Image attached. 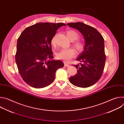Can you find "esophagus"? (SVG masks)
<instances>
[{
  "instance_id": "obj_1",
  "label": "esophagus",
  "mask_w": 124,
  "mask_h": 124,
  "mask_svg": "<svg viewBox=\"0 0 124 124\" xmlns=\"http://www.w3.org/2000/svg\"><path fill=\"white\" fill-rule=\"evenodd\" d=\"M64 66L65 67H69V65L68 64H66V63H64Z\"/></svg>"
}]
</instances>
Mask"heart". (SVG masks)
<instances>
[{"mask_svg":"<svg viewBox=\"0 0 124 124\" xmlns=\"http://www.w3.org/2000/svg\"><path fill=\"white\" fill-rule=\"evenodd\" d=\"M66 34L68 38L72 42L74 41L75 40L78 39L79 36L77 32L72 30L66 31ZM51 44L53 46H55L56 45V36H54L52 38L51 40ZM73 46L79 52L83 51L85 46L83 42L78 40L73 43ZM75 54L76 53L73 49H63L57 53L56 56L59 59L62 60L65 62H69L71 60V59L75 57Z\"/></svg>","mask_w":124,"mask_h":124,"instance_id":"b5f03b06","label":"heart"}]
</instances>
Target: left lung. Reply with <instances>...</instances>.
Returning a JSON list of instances; mask_svg holds the SVG:
<instances>
[{"mask_svg": "<svg viewBox=\"0 0 124 124\" xmlns=\"http://www.w3.org/2000/svg\"><path fill=\"white\" fill-rule=\"evenodd\" d=\"M67 24L80 32L85 41L83 51L77 59L81 63L74 65L77 73L70 78V82L81 88L91 86L100 79L103 72L106 60L104 39L96 28L82 23Z\"/></svg>", "mask_w": 124, "mask_h": 124, "instance_id": "left-lung-1", "label": "left lung"}]
</instances>
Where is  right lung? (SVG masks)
<instances>
[{
    "instance_id": "right-lung-1",
    "label": "right lung",
    "mask_w": 124,
    "mask_h": 124,
    "mask_svg": "<svg viewBox=\"0 0 124 124\" xmlns=\"http://www.w3.org/2000/svg\"><path fill=\"white\" fill-rule=\"evenodd\" d=\"M63 23H40L25 28L17 39L16 64L23 80L30 86L42 88L50 85L56 70L64 66L53 60L51 40Z\"/></svg>"
}]
</instances>
